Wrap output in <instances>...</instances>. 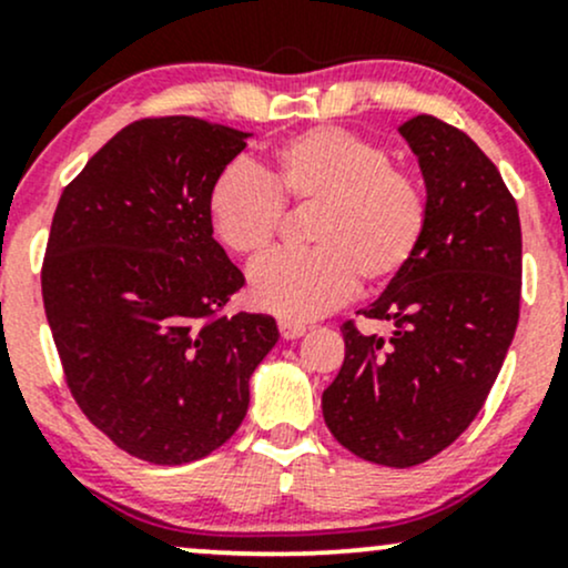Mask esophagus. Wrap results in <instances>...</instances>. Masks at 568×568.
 Wrapping results in <instances>:
<instances>
[{"mask_svg": "<svg viewBox=\"0 0 568 568\" xmlns=\"http://www.w3.org/2000/svg\"><path fill=\"white\" fill-rule=\"evenodd\" d=\"M278 331H282V338H286V341H295V338H301L303 333H306V325H301V322L282 320V322H278Z\"/></svg>", "mask_w": 568, "mask_h": 568, "instance_id": "esophagus-1", "label": "esophagus"}]
</instances>
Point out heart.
Returning <instances> with one entry per match:
<instances>
[{
    "mask_svg": "<svg viewBox=\"0 0 568 568\" xmlns=\"http://www.w3.org/2000/svg\"><path fill=\"white\" fill-rule=\"evenodd\" d=\"M284 203L316 209L314 248L276 254L248 273L260 311L303 322L349 301L357 284L379 290L406 271L423 243L428 200L379 143L341 126H314L271 151L265 170L233 162L209 189V224L227 252L254 260L282 227Z\"/></svg>",
    "mask_w": 568,
    "mask_h": 568,
    "instance_id": "b5f03b06",
    "label": "heart"
}]
</instances>
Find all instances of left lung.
<instances>
[{
    "label": "left lung",
    "instance_id": "left-lung-1",
    "mask_svg": "<svg viewBox=\"0 0 568 568\" xmlns=\"http://www.w3.org/2000/svg\"><path fill=\"white\" fill-rule=\"evenodd\" d=\"M400 135L423 173L428 224L408 267L359 314L389 341L344 325L346 355L322 414L338 444L382 466L430 460L485 404L520 316L517 203L466 132L414 115Z\"/></svg>",
    "mask_w": 568,
    "mask_h": 568
}]
</instances>
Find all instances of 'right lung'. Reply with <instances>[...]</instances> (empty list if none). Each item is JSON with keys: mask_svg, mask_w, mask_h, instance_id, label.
Instances as JSON below:
<instances>
[{"mask_svg": "<svg viewBox=\"0 0 568 568\" xmlns=\"http://www.w3.org/2000/svg\"><path fill=\"white\" fill-rule=\"evenodd\" d=\"M252 132L192 115L124 126L64 189L42 301L67 384L124 453L181 466L243 423L273 316H219L243 273L213 241L209 189Z\"/></svg>", "mask_w": 568, "mask_h": 568, "instance_id": "1", "label": "right lung"}]
</instances>
